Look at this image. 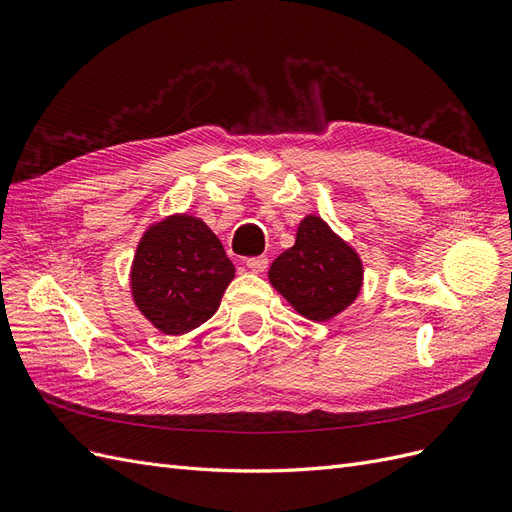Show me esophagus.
Masks as SVG:
<instances>
[{"label": "esophagus", "mask_w": 512, "mask_h": 512, "mask_svg": "<svg viewBox=\"0 0 512 512\" xmlns=\"http://www.w3.org/2000/svg\"><path fill=\"white\" fill-rule=\"evenodd\" d=\"M245 265L250 271L254 273H262L267 267H269V258L267 256H256V258H247Z\"/></svg>", "instance_id": "1"}]
</instances>
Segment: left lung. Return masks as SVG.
<instances>
[{"mask_svg":"<svg viewBox=\"0 0 512 512\" xmlns=\"http://www.w3.org/2000/svg\"><path fill=\"white\" fill-rule=\"evenodd\" d=\"M269 282L303 318L327 322L359 297L363 262L320 215L309 213L294 245L273 260Z\"/></svg>","mask_w":512,"mask_h":512,"instance_id":"obj_1","label":"left lung"}]
</instances>
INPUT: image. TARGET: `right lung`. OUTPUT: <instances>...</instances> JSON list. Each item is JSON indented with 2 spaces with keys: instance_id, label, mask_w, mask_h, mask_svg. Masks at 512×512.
Listing matches in <instances>:
<instances>
[{
  "instance_id": "right-lung-1",
  "label": "right lung",
  "mask_w": 512,
  "mask_h": 512,
  "mask_svg": "<svg viewBox=\"0 0 512 512\" xmlns=\"http://www.w3.org/2000/svg\"><path fill=\"white\" fill-rule=\"evenodd\" d=\"M235 277L222 241L194 215L175 213L151 224L130 271L134 305L166 335L190 333L218 312Z\"/></svg>"
}]
</instances>
